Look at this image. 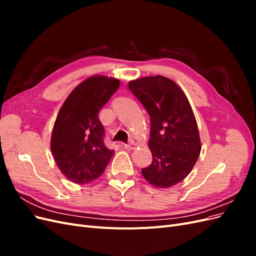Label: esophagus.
<instances>
[{
    "label": "esophagus",
    "mask_w": 256,
    "mask_h": 256,
    "mask_svg": "<svg viewBox=\"0 0 256 256\" xmlns=\"http://www.w3.org/2000/svg\"><path fill=\"white\" fill-rule=\"evenodd\" d=\"M124 146H125L126 150H134L136 147V143H134V142H131V143H129V144H125Z\"/></svg>",
    "instance_id": "34e87169"
}]
</instances>
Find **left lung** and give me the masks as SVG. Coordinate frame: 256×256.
Segmentation results:
<instances>
[{"label": "left lung", "mask_w": 256, "mask_h": 256, "mask_svg": "<svg viewBox=\"0 0 256 256\" xmlns=\"http://www.w3.org/2000/svg\"><path fill=\"white\" fill-rule=\"evenodd\" d=\"M128 88L150 118V166L142 175L157 188L184 180L200 152L198 124L188 98L178 85L162 76H144Z\"/></svg>", "instance_id": "left-lung-1"}]
</instances>
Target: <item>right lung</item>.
<instances>
[{"label": "right lung", "instance_id": "obj_1", "mask_svg": "<svg viewBox=\"0 0 256 256\" xmlns=\"http://www.w3.org/2000/svg\"><path fill=\"white\" fill-rule=\"evenodd\" d=\"M120 84L115 78L92 76L69 94L58 114L51 152L60 172L74 184L97 180L113 156L114 150L104 145L98 114Z\"/></svg>", "mask_w": 256, "mask_h": 256}]
</instances>
